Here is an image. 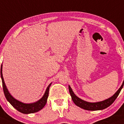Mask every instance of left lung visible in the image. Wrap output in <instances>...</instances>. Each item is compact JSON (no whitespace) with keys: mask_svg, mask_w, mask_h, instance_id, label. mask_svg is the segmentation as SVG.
I'll use <instances>...</instances> for the list:
<instances>
[{"mask_svg":"<svg viewBox=\"0 0 124 124\" xmlns=\"http://www.w3.org/2000/svg\"><path fill=\"white\" fill-rule=\"evenodd\" d=\"M124 84V80L122 83V85L121 86L120 88L118 89V90L113 95L112 97H109L108 99H106L103 101H98V102L91 103L88 102V101H84V100L81 99L79 97H78L73 92L71 87L69 85V92H70V94H71V98L74 101V103L78 106L79 108L82 109H85L87 110H103L104 109H106V108L109 107L110 105L114 103V101L116 100L117 97L120 93L121 89L123 87Z\"/></svg>","mask_w":124,"mask_h":124,"instance_id":"left-lung-1","label":"left lung"}]
</instances>
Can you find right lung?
<instances>
[{
  "label": "right lung",
  "mask_w": 124,
  "mask_h": 124,
  "mask_svg": "<svg viewBox=\"0 0 124 124\" xmlns=\"http://www.w3.org/2000/svg\"><path fill=\"white\" fill-rule=\"evenodd\" d=\"M0 76L2 81V85H3V92L5 94V97L8 101L10 103V105L19 112L25 114H32V113L37 112L40 110L46 105L47 103V99L48 96H49V88H50L52 83H50L47 87L46 90L43 96L40 100L36 102L32 103H24L21 102L14 98L9 92L3 79V74H2V65H1L0 68Z\"/></svg>",
  "instance_id": "1"
}]
</instances>
